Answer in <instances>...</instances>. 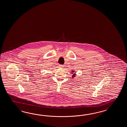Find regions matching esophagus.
<instances>
[{"mask_svg": "<svg viewBox=\"0 0 127 127\" xmlns=\"http://www.w3.org/2000/svg\"><path fill=\"white\" fill-rule=\"evenodd\" d=\"M59 66H60V67H64V65H62V64H60V65H59Z\"/></svg>", "mask_w": 127, "mask_h": 127, "instance_id": "esophagus-1", "label": "esophagus"}]
</instances>
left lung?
<instances>
[{"instance_id": "8db88e82", "label": "left lung", "mask_w": 127, "mask_h": 127, "mask_svg": "<svg viewBox=\"0 0 127 127\" xmlns=\"http://www.w3.org/2000/svg\"><path fill=\"white\" fill-rule=\"evenodd\" d=\"M74 72V71H73L72 72ZM75 76V74H74L73 75V76H72V78H73V77H74Z\"/></svg>"}]
</instances>
